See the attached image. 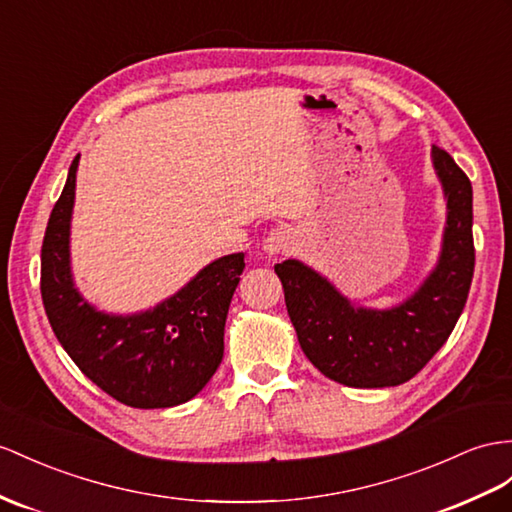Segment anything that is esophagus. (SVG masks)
Returning a JSON list of instances; mask_svg holds the SVG:
<instances>
[{"label":"esophagus","instance_id":"esophagus-1","mask_svg":"<svg viewBox=\"0 0 512 512\" xmlns=\"http://www.w3.org/2000/svg\"><path fill=\"white\" fill-rule=\"evenodd\" d=\"M294 242H296V238H294V233H292L290 229L277 227V229H272V231L266 235V240H264V253H266V255H283V253H287V251H292Z\"/></svg>","mask_w":512,"mask_h":512}]
</instances>
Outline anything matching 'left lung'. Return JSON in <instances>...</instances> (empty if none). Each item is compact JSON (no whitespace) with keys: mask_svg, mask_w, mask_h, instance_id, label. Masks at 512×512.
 I'll return each instance as SVG.
<instances>
[{"mask_svg":"<svg viewBox=\"0 0 512 512\" xmlns=\"http://www.w3.org/2000/svg\"><path fill=\"white\" fill-rule=\"evenodd\" d=\"M441 181L445 229L437 266L400 305H355L337 287L298 259L274 266L285 305L307 359L346 387H396L409 381L450 337L467 303L474 277L471 181L439 147L430 151Z\"/></svg>","mask_w":512,"mask_h":512,"instance_id":"obj_1","label":"left lung"}]
</instances>
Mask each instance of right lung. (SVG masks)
I'll return each instance as SVG.
<instances>
[{
    "label": "right lung",
    "instance_id": "obj_1",
    "mask_svg": "<svg viewBox=\"0 0 512 512\" xmlns=\"http://www.w3.org/2000/svg\"><path fill=\"white\" fill-rule=\"evenodd\" d=\"M80 155L51 209L41 251V294L58 342L97 387L134 409L192 400L225 352V322L244 253L214 259L147 311L106 313L80 294L71 272V218Z\"/></svg>",
    "mask_w": 512,
    "mask_h": 512
}]
</instances>
